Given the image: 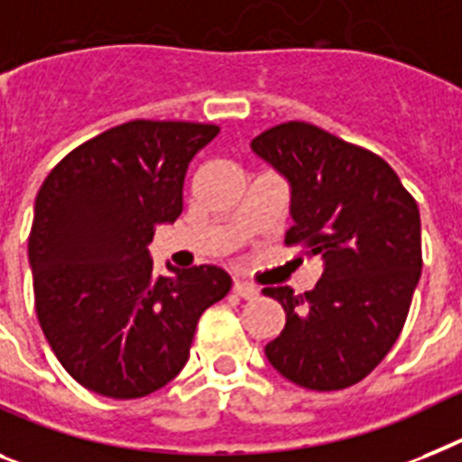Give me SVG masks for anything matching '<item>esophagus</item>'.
<instances>
[{
  "instance_id": "34e87169",
  "label": "esophagus",
  "mask_w": 462,
  "mask_h": 462,
  "mask_svg": "<svg viewBox=\"0 0 462 462\" xmlns=\"http://www.w3.org/2000/svg\"><path fill=\"white\" fill-rule=\"evenodd\" d=\"M232 289H235V293L242 298H255L258 293H261V291H258V286L249 284V282H242V279H235V286H232Z\"/></svg>"
}]
</instances>
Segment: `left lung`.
Instances as JSON below:
<instances>
[{"label": "left lung", "mask_w": 462, "mask_h": 462, "mask_svg": "<svg viewBox=\"0 0 462 462\" xmlns=\"http://www.w3.org/2000/svg\"><path fill=\"white\" fill-rule=\"evenodd\" d=\"M251 150L289 183L286 244L319 258L312 291L267 286L286 327L267 362L308 390H343L371 374L399 338L422 270L420 213L378 154L312 124H279Z\"/></svg>", "instance_id": "1"}]
</instances>
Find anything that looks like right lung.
I'll return each mask as SVG.
<instances>
[{"mask_svg":"<svg viewBox=\"0 0 462 462\" xmlns=\"http://www.w3.org/2000/svg\"><path fill=\"white\" fill-rule=\"evenodd\" d=\"M213 124L126 122L96 135L46 176L27 255L42 331L72 378L112 399L171 383L201 312L227 296L230 274L199 265L154 274L157 225L183 211V180Z\"/></svg>","mask_w":462,"mask_h":462,"instance_id":"right-lung-1","label":"right lung"}]
</instances>
